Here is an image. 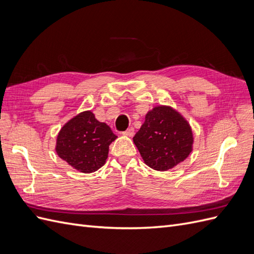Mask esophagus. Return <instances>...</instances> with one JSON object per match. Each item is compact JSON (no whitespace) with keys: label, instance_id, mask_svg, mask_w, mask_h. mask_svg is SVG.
Instances as JSON below:
<instances>
[{"label":"esophagus","instance_id":"esophagus-1","mask_svg":"<svg viewBox=\"0 0 254 254\" xmlns=\"http://www.w3.org/2000/svg\"><path fill=\"white\" fill-rule=\"evenodd\" d=\"M123 134H125V135H127V136H133V134H134V129L132 128V127H130V128H128L126 131H124L123 132Z\"/></svg>","mask_w":254,"mask_h":254}]
</instances>
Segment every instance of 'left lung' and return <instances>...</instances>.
<instances>
[{
  "mask_svg": "<svg viewBox=\"0 0 254 254\" xmlns=\"http://www.w3.org/2000/svg\"><path fill=\"white\" fill-rule=\"evenodd\" d=\"M133 142L146 164L164 172L189 157L194 139L190 124L179 112L158 106L146 114Z\"/></svg>",
  "mask_w": 254,
  "mask_h": 254,
  "instance_id": "left-lung-1",
  "label": "left lung"
}]
</instances>
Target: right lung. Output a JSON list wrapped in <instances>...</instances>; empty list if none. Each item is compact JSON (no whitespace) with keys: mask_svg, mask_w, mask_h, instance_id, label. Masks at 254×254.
<instances>
[{"mask_svg":"<svg viewBox=\"0 0 254 254\" xmlns=\"http://www.w3.org/2000/svg\"><path fill=\"white\" fill-rule=\"evenodd\" d=\"M117 137L111 128L98 122L91 111H83L61 128L56 152L75 170L93 173L106 163L109 145Z\"/></svg>","mask_w":254,"mask_h":254,"instance_id":"right-lung-1","label":"right lung"}]
</instances>
